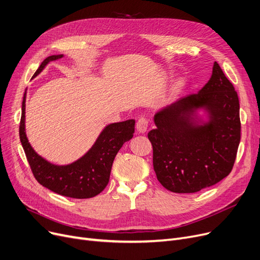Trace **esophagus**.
Listing matches in <instances>:
<instances>
[{
	"label": "esophagus",
	"mask_w": 260,
	"mask_h": 260,
	"mask_svg": "<svg viewBox=\"0 0 260 260\" xmlns=\"http://www.w3.org/2000/svg\"><path fill=\"white\" fill-rule=\"evenodd\" d=\"M148 129V119L142 117L137 122V130L139 133H145Z\"/></svg>",
	"instance_id": "esophagus-1"
}]
</instances>
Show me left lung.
<instances>
[{"label": "left lung", "mask_w": 260, "mask_h": 260, "mask_svg": "<svg viewBox=\"0 0 260 260\" xmlns=\"http://www.w3.org/2000/svg\"><path fill=\"white\" fill-rule=\"evenodd\" d=\"M199 109L207 121L197 116ZM154 123L148 139L156 178L166 189L197 192L230 175L240 143L239 100L217 62L199 92L157 111Z\"/></svg>", "instance_id": "left-lung-1"}]
</instances>
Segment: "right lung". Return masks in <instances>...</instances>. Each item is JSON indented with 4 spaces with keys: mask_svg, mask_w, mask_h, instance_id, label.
Masks as SVG:
<instances>
[{
    "mask_svg": "<svg viewBox=\"0 0 260 260\" xmlns=\"http://www.w3.org/2000/svg\"><path fill=\"white\" fill-rule=\"evenodd\" d=\"M62 57L63 55L47 57L32 77L39 75L48 62ZM25 102L26 92L23 97L19 133L22 147L36 180L49 190L75 199H88L101 193L109 183L115 155L121 146L133 137L135 120L129 119L110 123L105 127L91 149L84 155L69 165L60 166L49 163L30 146L25 132Z\"/></svg>",
    "mask_w": 260,
    "mask_h": 260,
    "instance_id": "1",
    "label": "right lung"
}]
</instances>
